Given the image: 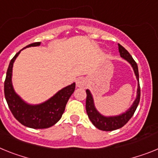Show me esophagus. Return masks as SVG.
Listing matches in <instances>:
<instances>
[{"label":"esophagus","instance_id":"1","mask_svg":"<svg viewBox=\"0 0 158 158\" xmlns=\"http://www.w3.org/2000/svg\"><path fill=\"white\" fill-rule=\"evenodd\" d=\"M76 84H77V87H85L87 86V81L83 78H80L78 79Z\"/></svg>","mask_w":158,"mask_h":158}]
</instances>
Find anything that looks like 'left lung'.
Masks as SVG:
<instances>
[{
  "instance_id": "8db88e82",
  "label": "left lung",
  "mask_w": 158,
  "mask_h": 158,
  "mask_svg": "<svg viewBox=\"0 0 158 158\" xmlns=\"http://www.w3.org/2000/svg\"><path fill=\"white\" fill-rule=\"evenodd\" d=\"M118 51L119 53H120L121 57L124 58L125 60H127L131 64V66L134 68V73H135V75H136L137 79L139 80L138 79H139V74H138V65H137V63L134 61V59L132 58V56H130V54L127 52V50H126L119 44ZM86 92H87L86 110H87V115H88L90 120L91 121V123H93L94 127H97L99 130H104V131H112V130H117V129L123 127L132 118L134 112L136 110L137 107H138V103H139L140 95H141V89H140V84L138 83V92H137L138 93V95H137V98L135 99L134 103H133L132 106L126 113L119 115V116H114V117H104V116L100 114L96 110L95 107H94L92 95L90 94V90H87Z\"/></svg>"
}]
</instances>
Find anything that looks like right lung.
I'll list each match as a JSON object with an SVG mask.
<instances>
[{
	"mask_svg": "<svg viewBox=\"0 0 158 158\" xmlns=\"http://www.w3.org/2000/svg\"><path fill=\"white\" fill-rule=\"evenodd\" d=\"M40 44V42H35L28 44L24 48L28 47L39 46ZM20 52V51L11 60L7 70L4 90L8 106L15 118L25 127L33 129H45L52 127L62 117L66 104L75 90V83H72L60 90L44 103L36 106L25 103L15 93L11 80L13 63Z\"/></svg>",
	"mask_w": 158,
	"mask_h": 158,
	"instance_id": "1",
	"label": "right lung"
}]
</instances>
